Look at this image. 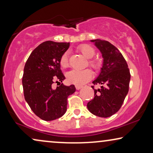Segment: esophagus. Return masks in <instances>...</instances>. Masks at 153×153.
<instances>
[{
	"mask_svg": "<svg viewBox=\"0 0 153 153\" xmlns=\"http://www.w3.org/2000/svg\"><path fill=\"white\" fill-rule=\"evenodd\" d=\"M82 88V85H75V88H76V90H80Z\"/></svg>",
	"mask_w": 153,
	"mask_h": 153,
	"instance_id": "34e87169",
	"label": "esophagus"
}]
</instances>
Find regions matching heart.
I'll return each instance as SVG.
<instances>
[{
	"label": "heart",
	"mask_w": 153,
	"mask_h": 153,
	"mask_svg": "<svg viewBox=\"0 0 153 153\" xmlns=\"http://www.w3.org/2000/svg\"><path fill=\"white\" fill-rule=\"evenodd\" d=\"M79 51L82 53V55L87 59H92L95 55V51L93 47L88 44H82L78 47ZM59 63L62 68H66L68 67V53L65 52L61 56L59 60ZM90 64L94 68L100 66V62L98 61H90ZM92 73L89 69L85 70H72L66 73V78L68 82L72 84L81 85L85 84L92 78Z\"/></svg>",
	"instance_id": "b5f03b06"
}]
</instances>
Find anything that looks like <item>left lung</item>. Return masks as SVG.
<instances>
[{
  "label": "left lung",
  "mask_w": 153,
  "mask_h": 153,
  "mask_svg": "<svg viewBox=\"0 0 153 153\" xmlns=\"http://www.w3.org/2000/svg\"><path fill=\"white\" fill-rule=\"evenodd\" d=\"M101 52L103 58L99 75L93 80L100 85L94 91V97L87 107L92 114L107 118L119 111L128 92L131 80L128 64L117 47L110 42L101 39L90 40Z\"/></svg>",
  "instance_id": "1"
}]
</instances>
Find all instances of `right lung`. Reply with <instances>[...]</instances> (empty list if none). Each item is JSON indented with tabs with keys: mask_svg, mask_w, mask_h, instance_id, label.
<instances>
[{
	"mask_svg": "<svg viewBox=\"0 0 153 153\" xmlns=\"http://www.w3.org/2000/svg\"><path fill=\"white\" fill-rule=\"evenodd\" d=\"M70 43L44 42L29 56L24 68L22 86L25 99L35 114L44 121L61 117L67 110L68 97L75 92L74 85L63 84L52 88L55 82L65 78L59 60L68 49Z\"/></svg>",
	"mask_w": 153,
	"mask_h": 153,
	"instance_id": "right-lung-1",
	"label": "right lung"
}]
</instances>
